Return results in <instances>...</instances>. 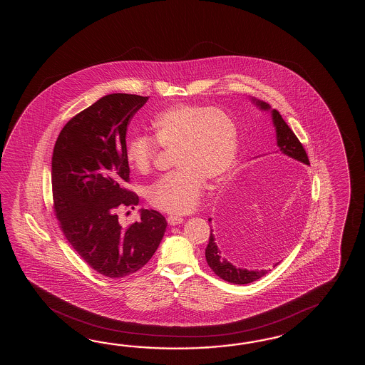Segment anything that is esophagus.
Returning <instances> with one entry per match:
<instances>
[{"instance_id":"1","label":"esophagus","mask_w":365,"mask_h":365,"mask_svg":"<svg viewBox=\"0 0 365 365\" xmlns=\"http://www.w3.org/2000/svg\"><path fill=\"white\" fill-rule=\"evenodd\" d=\"M182 217H176V215H170V217H167V222L170 223L171 225H178L180 223H182Z\"/></svg>"}]
</instances>
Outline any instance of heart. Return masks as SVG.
I'll list each match as a JSON object with an SVG mask.
<instances>
[{
    "instance_id": "b5f03b06",
    "label": "heart",
    "mask_w": 365,
    "mask_h": 365,
    "mask_svg": "<svg viewBox=\"0 0 365 365\" xmlns=\"http://www.w3.org/2000/svg\"><path fill=\"white\" fill-rule=\"evenodd\" d=\"M153 138L135 135L126 145L134 170L148 173L159 148L176 150L178 170L148 187L151 206L170 214H186L197 206L206 180L220 182L235 165L239 150L237 123L223 109L178 104L153 120Z\"/></svg>"
}]
</instances>
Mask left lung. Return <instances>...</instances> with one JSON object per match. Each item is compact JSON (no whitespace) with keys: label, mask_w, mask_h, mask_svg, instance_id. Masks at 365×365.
Returning a JSON list of instances; mask_svg holds the SVG:
<instances>
[{"label":"left lung","mask_w":365,"mask_h":365,"mask_svg":"<svg viewBox=\"0 0 365 365\" xmlns=\"http://www.w3.org/2000/svg\"><path fill=\"white\" fill-rule=\"evenodd\" d=\"M257 104L261 108L269 109V104H266L264 101H257ZM272 121H274V126L277 130V142H278L280 151L284 155L289 156V159H292V163L297 164V165H302V164L309 165V158L304 148L303 143L296 137L295 133L291 130L287 123L283 120V117L280 116L279 112L277 109H272ZM240 194H236L240 198L239 200H235L232 198V201L235 202L231 203L232 207H230V209H232V211L233 207H236L233 205H237L235 202L242 201ZM235 197H236L235 195ZM230 212H231V210H230ZM209 222H211V219H209ZM217 244L219 242L217 240L215 231L210 227L209 244L206 247L205 256H206V261H207L210 269L215 272L220 279L230 282L233 284H248L255 280L259 279L261 277H264V274L270 272V270H247V269H241L239 266H235L225 258ZM277 264H279V262H277L274 266H277Z\"/></svg>","instance_id":"1"}]
</instances>
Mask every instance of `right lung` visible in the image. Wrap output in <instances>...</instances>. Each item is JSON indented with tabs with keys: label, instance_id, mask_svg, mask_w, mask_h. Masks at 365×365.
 Wrapping results in <instances>:
<instances>
[{
	"label": "right lung",
	"instance_id": "add662e5",
	"mask_svg": "<svg viewBox=\"0 0 365 365\" xmlns=\"http://www.w3.org/2000/svg\"><path fill=\"white\" fill-rule=\"evenodd\" d=\"M148 96L110 93L71 117L52 156L53 211L66 240L93 270L118 279L140 270L163 239L165 217L142 210L124 228L117 210L138 205L126 159V130Z\"/></svg>",
	"mask_w": 365,
	"mask_h": 365
}]
</instances>
